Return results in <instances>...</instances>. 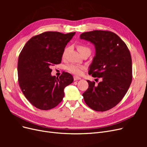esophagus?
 <instances>
[{
  "label": "esophagus",
  "mask_w": 147,
  "mask_h": 147,
  "mask_svg": "<svg viewBox=\"0 0 147 147\" xmlns=\"http://www.w3.org/2000/svg\"><path fill=\"white\" fill-rule=\"evenodd\" d=\"M81 78L79 77L78 76H74V80L75 81H77V80H80Z\"/></svg>",
  "instance_id": "34e87169"
}]
</instances>
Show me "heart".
<instances>
[{
  "mask_svg": "<svg viewBox=\"0 0 147 147\" xmlns=\"http://www.w3.org/2000/svg\"><path fill=\"white\" fill-rule=\"evenodd\" d=\"M78 50L80 53H82L86 50H90V48L84 45H79L78 46ZM67 48H65L63 53V57H65ZM85 68V67L83 65H80L77 64H70L67 67V69L70 73L74 74L75 75H81L83 73V70Z\"/></svg>",
  "mask_w": 147,
  "mask_h": 147,
  "instance_id": "b5f03b06",
  "label": "heart"
}]
</instances>
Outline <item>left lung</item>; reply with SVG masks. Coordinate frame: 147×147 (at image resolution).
Here are the masks:
<instances>
[{"mask_svg": "<svg viewBox=\"0 0 147 147\" xmlns=\"http://www.w3.org/2000/svg\"><path fill=\"white\" fill-rule=\"evenodd\" d=\"M80 37L94 45L96 55L88 74L102 80L97 84L87 80L89 86L83 94L84 100L95 111L109 110L122 100L131 85L130 51L118 35L111 31L92 30L82 33Z\"/></svg>", "mask_w": 147, "mask_h": 147, "instance_id": "1", "label": "left lung"}]
</instances>
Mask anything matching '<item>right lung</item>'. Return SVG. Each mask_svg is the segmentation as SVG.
Returning a JSON list of instances; mask_svg holds the SVG:
<instances>
[{
    "label": "right lung",
    "mask_w": 147,
    "mask_h": 147,
    "mask_svg": "<svg viewBox=\"0 0 147 147\" xmlns=\"http://www.w3.org/2000/svg\"><path fill=\"white\" fill-rule=\"evenodd\" d=\"M75 32H43L32 37L21 50L18 62L19 86L30 103L48 110L63 100L64 89L74 81L72 75L63 72L51 76L52 65L61 63L64 48Z\"/></svg>",
    "instance_id": "obj_1"
}]
</instances>
